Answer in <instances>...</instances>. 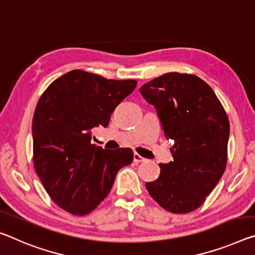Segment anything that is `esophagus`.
I'll list each match as a JSON object with an SVG mask.
<instances>
[{
    "mask_svg": "<svg viewBox=\"0 0 255 255\" xmlns=\"http://www.w3.org/2000/svg\"><path fill=\"white\" fill-rule=\"evenodd\" d=\"M143 161H145L143 156H140L138 153H134V162L139 163V162H143Z\"/></svg>",
    "mask_w": 255,
    "mask_h": 255,
    "instance_id": "obj_1",
    "label": "esophagus"
}]
</instances>
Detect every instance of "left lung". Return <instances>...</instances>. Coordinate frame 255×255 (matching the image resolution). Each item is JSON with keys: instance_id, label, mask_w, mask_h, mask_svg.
<instances>
[{"instance_id": "left-lung-1", "label": "left lung", "mask_w": 255, "mask_h": 255, "mask_svg": "<svg viewBox=\"0 0 255 255\" xmlns=\"http://www.w3.org/2000/svg\"><path fill=\"white\" fill-rule=\"evenodd\" d=\"M140 94L155 107L173 161L159 164L146 189L160 207L188 213L204 203L227 164L229 120L215 92L200 77L168 72L144 84Z\"/></svg>"}]
</instances>
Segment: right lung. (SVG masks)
<instances>
[{"label": "right lung", "instance_id": "obj_1", "mask_svg": "<svg viewBox=\"0 0 255 255\" xmlns=\"http://www.w3.org/2000/svg\"><path fill=\"white\" fill-rule=\"evenodd\" d=\"M134 79L115 80L84 70L55 79L38 100L33 118V161L54 203L75 216L98 208L117 172L132 162L130 148L91 144L92 130L107 127L117 106L135 90Z\"/></svg>", "mask_w": 255, "mask_h": 255}]
</instances>
